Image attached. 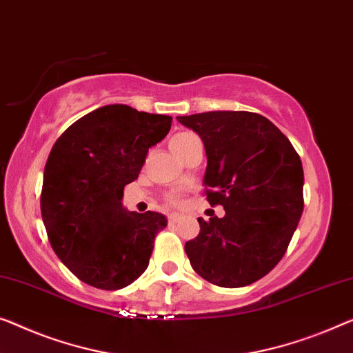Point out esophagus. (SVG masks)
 Segmentation results:
<instances>
[{
    "label": "esophagus",
    "mask_w": 353,
    "mask_h": 353,
    "mask_svg": "<svg viewBox=\"0 0 353 353\" xmlns=\"http://www.w3.org/2000/svg\"><path fill=\"white\" fill-rule=\"evenodd\" d=\"M178 214H175V213H172V214H168V223L170 224H175V223H178Z\"/></svg>",
    "instance_id": "1"
}]
</instances>
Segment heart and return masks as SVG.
Here are the masks:
<instances>
[{
    "mask_svg": "<svg viewBox=\"0 0 353 353\" xmlns=\"http://www.w3.org/2000/svg\"><path fill=\"white\" fill-rule=\"evenodd\" d=\"M192 139H196V135L191 134V132H180V134H176L170 140V148H176V146L185 145V143H188L189 140H192ZM165 199H167V202L173 207H180L181 205V196L178 192L167 194Z\"/></svg>",
    "mask_w": 353,
    "mask_h": 353,
    "instance_id": "1",
    "label": "heart"
}]
</instances>
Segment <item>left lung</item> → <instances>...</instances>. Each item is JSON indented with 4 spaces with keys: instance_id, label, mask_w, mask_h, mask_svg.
<instances>
[{
    "instance_id": "8db88e82",
    "label": "left lung",
    "mask_w": 353,
    "mask_h": 353,
    "mask_svg": "<svg viewBox=\"0 0 353 353\" xmlns=\"http://www.w3.org/2000/svg\"><path fill=\"white\" fill-rule=\"evenodd\" d=\"M207 152L205 196L223 218H199L201 232L185 245L207 282L239 288L263 279L287 252L303 214L304 172L290 140L250 111L176 116Z\"/></svg>"
}]
</instances>
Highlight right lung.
<instances>
[{
    "label": "right lung",
    "instance_id": "1",
    "mask_svg": "<svg viewBox=\"0 0 353 353\" xmlns=\"http://www.w3.org/2000/svg\"><path fill=\"white\" fill-rule=\"evenodd\" d=\"M172 117L108 105L71 124L44 167L41 214L50 247L79 280L121 290L145 272L164 214L125 212L122 194Z\"/></svg>",
    "mask_w": 353,
    "mask_h": 353
}]
</instances>
